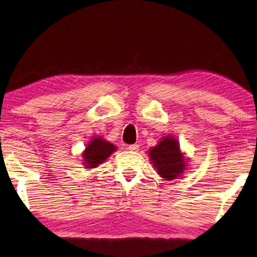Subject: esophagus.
Wrapping results in <instances>:
<instances>
[{
  "label": "esophagus",
  "mask_w": 257,
  "mask_h": 257,
  "mask_svg": "<svg viewBox=\"0 0 257 257\" xmlns=\"http://www.w3.org/2000/svg\"><path fill=\"white\" fill-rule=\"evenodd\" d=\"M139 148H140L139 144H130L127 147V149L131 150V151H138Z\"/></svg>",
  "instance_id": "esophagus-1"
}]
</instances>
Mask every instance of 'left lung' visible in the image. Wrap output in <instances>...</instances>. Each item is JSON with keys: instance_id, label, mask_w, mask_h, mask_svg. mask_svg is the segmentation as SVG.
Listing matches in <instances>:
<instances>
[{"instance_id": "obj_1", "label": "left lung", "mask_w": 257, "mask_h": 257, "mask_svg": "<svg viewBox=\"0 0 257 257\" xmlns=\"http://www.w3.org/2000/svg\"><path fill=\"white\" fill-rule=\"evenodd\" d=\"M150 158L160 176L168 180L176 179L185 171V159L179 150L177 140L172 138L162 139L157 147L150 150Z\"/></svg>"}]
</instances>
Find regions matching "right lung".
<instances>
[{
  "label": "right lung",
  "mask_w": 257,
  "mask_h": 257,
  "mask_svg": "<svg viewBox=\"0 0 257 257\" xmlns=\"http://www.w3.org/2000/svg\"><path fill=\"white\" fill-rule=\"evenodd\" d=\"M114 151L115 147L113 144L99 138L94 139L87 145L86 151L83 153L86 168H96L99 163L104 162Z\"/></svg>",
  "instance_id": "1"
}]
</instances>
